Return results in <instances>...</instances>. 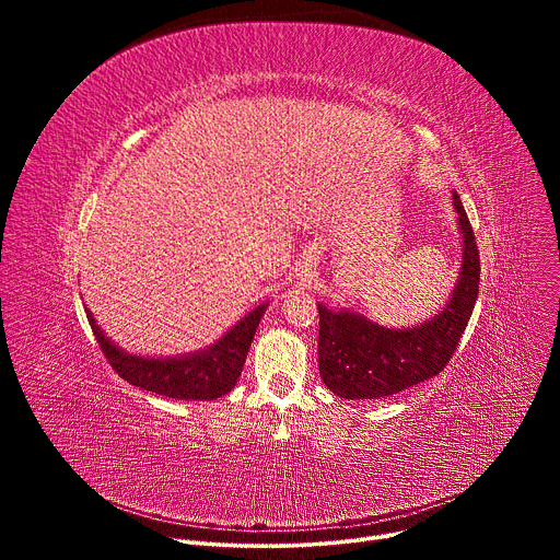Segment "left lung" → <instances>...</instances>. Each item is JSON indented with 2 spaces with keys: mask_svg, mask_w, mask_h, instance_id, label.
<instances>
[{
  "mask_svg": "<svg viewBox=\"0 0 560 560\" xmlns=\"http://www.w3.org/2000/svg\"><path fill=\"white\" fill-rule=\"evenodd\" d=\"M463 264L450 303L423 326L389 330L357 312L318 303V374L341 398H383L436 376L452 359L471 316L481 259L471 223L454 192Z\"/></svg>",
  "mask_w": 560,
  "mask_h": 560,
  "instance_id": "8db88e82",
  "label": "left lung"
}]
</instances>
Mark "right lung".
Returning a JSON list of instances; mask_svg holds the SVG:
<instances>
[{
  "mask_svg": "<svg viewBox=\"0 0 560 560\" xmlns=\"http://www.w3.org/2000/svg\"><path fill=\"white\" fill-rule=\"evenodd\" d=\"M264 310L266 303L255 307L208 350L179 359H143L126 354L100 330L91 312L89 322L104 357L124 381L168 398L212 401V398L228 394L242 374Z\"/></svg>",
  "mask_w": 560,
  "mask_h": 560,
  "instance_id": "1",
  "label": "right lung"
}]
</instances>
